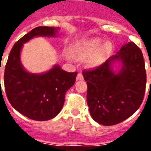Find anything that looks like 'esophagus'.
Listing matches in <instances>:
<instances>
[{
  "label": "esophagus",
  "mask_w": 151,
  "mask_h": 151,
  "mask_svg": "<svg viewBox=\"0 0 151 151\" xmlns=\"http://www.w3.org/2000/svg\"><path fill=\"white\" fill-rule=\"evenodd\" d=\"M83 79V74L81 73H78V76H77V81L82 80Z\"/></svg>",
  "instance_id": "obj_1"
}]
</instances>
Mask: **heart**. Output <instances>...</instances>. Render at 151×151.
I'll return each mask as SVG.
<instances>
[{
    "label": "heart",
    "mask_w": 151,
    "mask_h": 151,
    "mask_svg": "<svg viewBox=\"0 0 151 151\" xmlns=\"http://www.w3.org/2000/svg\"><path fill=\"white\" fill-rule=\"evenodd\" d=\"M102 44V40L99 38L81 41L74 44L70 49L71 55L75 59H87L92 55L88 60V66H96L103 61L111 49V44L106 42Z\"/></svg>",
    "instance_id": "heart-1"
}]
</instances>
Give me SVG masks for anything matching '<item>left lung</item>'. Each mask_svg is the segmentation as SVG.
Wrapping results in <instances>:
<instances>
[{"label": "left lung", "instance_id": "1", "mask_svg": "<svg viewBox=\"0 0 151 151\" xmlns=\"http://www.w3.org/2000/svg\"><path fill=\"white\" fill-rule=\"evenodd\" d=\"M122 63L114 74L113 61ZM87 81V102L96 122L109 126L122 122L140 106L145 94L147 74L143 53L134 42L124 45L117 55L92 70L82 72Z\"/></svg>", "mask_w": 151, "mask_h": 151}]
</instances>
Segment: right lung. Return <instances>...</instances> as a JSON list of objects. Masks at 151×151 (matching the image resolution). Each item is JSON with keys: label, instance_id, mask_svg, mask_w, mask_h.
Returning <instances> with one entry per match:
<instances>
[{"label": "right lung", "instance_id": "right-lung-1", "mask_svg": "<svg viewBox=\"0 0 151 151\" xmlns=\"http://www.w3.org/2000/svg\"><path fill=\"white\" fill-rule=\"evenodd\" d=\"M54 27H38L20 38L12 48L6 63L4 83L7 98L18 112L29 119L47 121L56 116L66 91L75 83L78 72H66L59 66L42 74L29 73L20 63L23 43L36 36H54Z\"/></svg>", "mask_w": 151, "mask_h": 151}]
</instances>
